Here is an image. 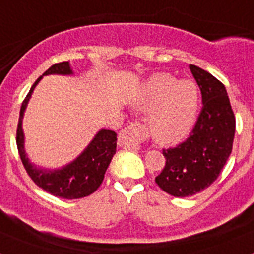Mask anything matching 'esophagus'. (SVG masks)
Masks as SVG:
<instances>
[{"instance_id": "1", "label": "esophagus", "mask_w": 254, "mask_h": 254, "mask_svg": "<svg viewBox=\"0 0 254 254\" xmlns=\"http://www.w3.org/2000/svg\"><path fill=\"white\" fill-rule=\"evenodd\" d=\"M146 129L140 123H132L120 132L118 145L125 149L137 150L140 149L141 142L146 138Z\"/></svg>"}]
</instances>
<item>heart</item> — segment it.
<instances>
[{
	"label": "heart",
	"instance_id": "b5f03b06",
	"mask_svg": "<svg viewBox=\"0 0 254 254\" xmlns=\"http://www.w3.org/2000/svg\"><path fill=\"white\" fill-rule=\"evenodd\" d=\"M199 104V91L192 80L178 81L169 73H155L138 93L136 107L151 112L149 129L161 145L183 140L193 128Z\"/></svg>",
	"mask_w": 254,
	"mask_h": 254
}]
</instances>
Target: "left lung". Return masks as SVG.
<instances>
[{
  "label": "left lung",
  "instance_id": "8db88e82",
  "mask_svg": "<svg viewBox=\"0 0 254 254\" xmlns=\"http://www.w3.org/2000/svg\"><path fill=\"white\" fill-rule=\"evenodd\" d=\"M202 94V111L190 137L174 149L163 150L167 159L155 182L174 197L198 193L216 181L232 154L235 117L226 89L205 69L190 64Z\"/></svg>",
  "mask_w": 254,
  "mask_h": 254
}]
</instances>
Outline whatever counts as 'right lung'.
<instances>
[{
  "instance_id": "add662e5",
  "label": "right lung",
  "mask_w": 254,
  "mask_h": 254,
  "mask_svg": "<svg viewBox=\"0 0 254 254\" xmlns=\"http://www.w3.org/2000/svg\"><path fill=\"white\" fill-rule=\"evenodd\" d=\"M48 75L71 76L73 75V71L69 66V62L56 64L49 67L31 86L20 109L16 133L17 150L29 177L34 181L35 185L53 196L67 199L82 198L95 192L102 185L105 172L116 154L117 133L111 129H99L89 145L82 150L81 154L64 167L49 169L31 163L25 150V134L22 129V120L35 87L43 76Z\"/></svg>"
}]
</instances>
